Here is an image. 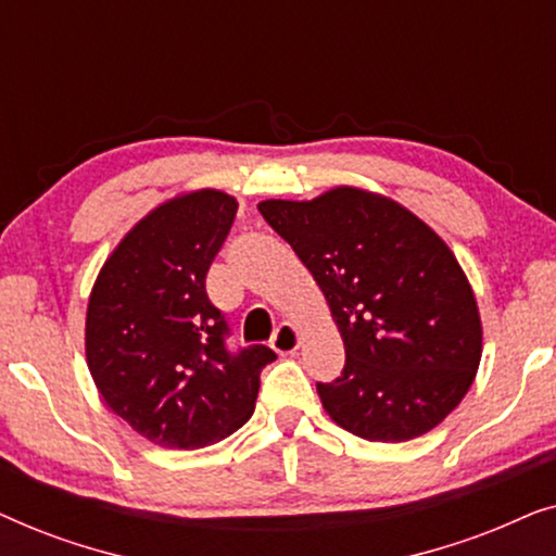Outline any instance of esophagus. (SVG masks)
I'll use <instances>...</instances> for the list:
<instances>
[{"mask_svg": "<svg viewBox=\"0 0 556 556\" xmlns=\"http://www.w3.org/2000/svg\"><path fill=\"white\" fill-rule=\"evenodd\" d=\"M270 346L276 349V352L280 354V356H288V354H295L301 349V331L295 329L293 324H288V321H283L276 329V337H273V341H270Z\"/></svg>", "mask_w": 556, "mask_h": 556, "instance_id": "obj_1", "label": "esophagus"}]
</instances>
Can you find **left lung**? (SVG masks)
Wrapping results in <instances>:
<instances>
[{
  "label": "left lung",
  "mask_w": 556,
  "mask_h": 556,
  "mask_svg": "<svg viewBox=\"0 0 556 556\" xmlns=\"http://www.w3.org/2000/svg\"><path fill=\"white\" fill-rule=\"evenodd\" d=\"M344 341L337 382L316 384L326 415L371 443L438 428L473 384L483 324L447 242L405 204L339 185L314 200H263Z\"/></svg>",
  "instance_id": "left-lung-1"
}]
</instances>
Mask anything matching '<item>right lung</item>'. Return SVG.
<instances>
[{"label":"right lung","mask_w":556,"mask_h":556,"mask_svg":"<svg viewBox=\"0 0 556 556\" xmlns=\"http://www.w3.org/2000/svg\"><path fill=\"white\" fill-rule=\"evenodd\" d=\"M238 200L189 189L128 230L90 288L86 362L105 407L159 447L194 451L232 435L255 409L268 346L225 349L204 278Z\"/></svg>","instance_id":"right-lung-1"}]
</instances>
